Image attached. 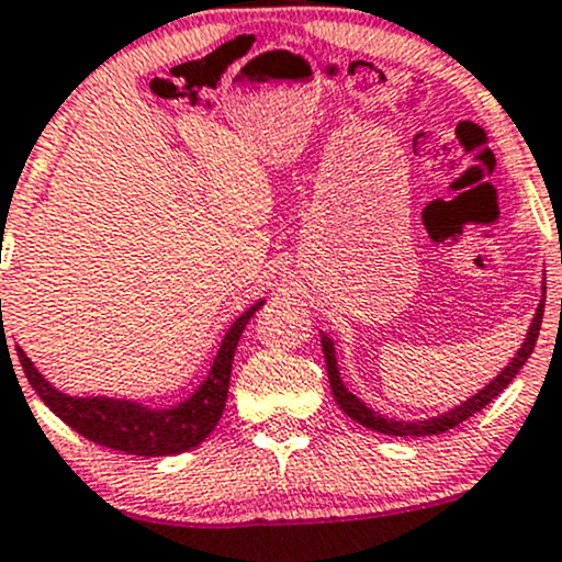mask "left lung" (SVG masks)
<instances>
[{"instance_id": "left-lung-1", "label": "left lung", "mask_w": 562, "mask_h": 562, "mask_svg": "<svg viewBox=\"0 0 562 562\" xmlns=\"http://www.w3.org/2000/svg\"><path fill=\"white\" fill-rule=\"evenodd\" d=\"M544 297V294H541ZM541 315H544V300L539 302V307H536V315L531 321V329L526 334V342H522V348L518 350V356L509 361L507 369L502 371L499 376H496L494 382L485 384L481 393H475L472 398H468L462 403V406L451 408V412L440 414V417H432V419H419V422H403V419H387L382 417L380 412H374V408L366 406L363 401H358L356 395L350 393L348 387H345L342 380H339V369H337V358H334V342L326 334H321V345H324V358H326V371H329V384H331V393H334V401L339 403V408H342L345 414H348L350 419H356L358 425L369 427V430H376V432H384V435H401V438H406V435H438V432H446L451 430V427L462 425L464 419H470L472 414H477L481 408L488 406L491 401L496 398V395L502 393L504 387H507L509 382L515 380V374L526 366L528 358H531L533 352V345H536V337H539V329H541Z\"/></svg>"}]
</instances>
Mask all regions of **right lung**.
<instances>
[{
    "instance_id": "right-lung-1",
    "label": "right lung",
    "mask_w": 562,
    "mask_h": 562,
    "mask_svg": "<svg viewBox=\"0 0 562 562\" xmlns=\"http://www.w3.org/2000/svg\"><path fill=\"white\" fill-rule=\"evenodd\" d=\"M260 307L262 302H255L247 313L233 321L217 356H214L212 371L206 374L204 384L191 398L172 408H148L135 401L66 395L44 380L21 348H18V361L26 371L29 384L47 403L49 412L58 414L71 430L85 435L87 440L113 451L135 453V457H169V453L191 451L217 427L220 417H223L225 398H228L233 352H236L244 326L249 324V318Z\"/></svg>"
}]
</instances>
